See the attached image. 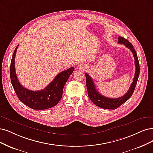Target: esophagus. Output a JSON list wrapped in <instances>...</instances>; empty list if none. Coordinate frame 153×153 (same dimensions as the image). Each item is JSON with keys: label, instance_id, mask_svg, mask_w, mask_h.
<instances>
[{"label": "esophagus", "instance_id": "esophagus-1", "mask_svg": "<svg viewBox=\"0 0 153 153\" xmlns=\"http://www.w3.org/2000/svg\"><path fill=\"white\" fill-rule=\"evenodd\" d=\"M77 68H78V69H80V70H85L87 68V66L83 64H80V65H78Z\"/></svg>", "mask_w": 153, "mask_h": 153}]
</instances>
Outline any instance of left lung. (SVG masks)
<instances>
[{
    "label": "left lung",
    "instance_id": "obj_1",
    "mask_svg": "<svg viewBox=\"0 0 153 153\" xmlns=\"http://www.w3.org/2000/svg\"><path fill=\"white\" fill-rule=\"evenodd\" d=\"M118 43L121 44H124L125 47H127V48H128L131 51V52H132L134 59H135V76L134 78L133 82L131 83L128 92L126 93L124 96L118 98H115V99L109 98L102 96V94L98 92V91H97L92 78L89 76L87 73H85V74L86 76V85H87L88 97L90 98L91 101L96 104L97 106L103 109H115L118 108L119 106H120L121 105L123 104L124 102L128 101V100L130 98V97L132 96L134 91L135 90V86L137 85V83L138 78L139 76V73H140L139 62L138 60L137 54V52L134 48V46L128 40L120 36L118 37Z\"/></svg>",
    "mask_w": 153,
    "mask_h": 153
}]
</instances>
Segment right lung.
Returning <instances> with one entry per match:
<instances>
[{"mask_svg": "<svg viewBox=\"0 0 153 153\" xmlns=\"http://www.w3.org/2000/svg\"><path fill=\"white\" fill-rule=\"evenodd\" d=\"M18 45L13 53L10 66V81L18 99L26 106L33 109L42 110L55 106L62 97L63 88L70 76L74 71L71 67L57 75L43 90L33 91L26 88L19 82L15 71V56Z\"/></svg>", "mask_w": 153, "mask_h": 153, "instance_id": "add662e5", "label": "right lung"}]
</instances>
